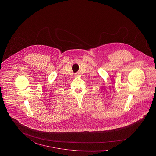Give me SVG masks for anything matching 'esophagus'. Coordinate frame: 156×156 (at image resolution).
<instances>
[{"label":"esophagus","instance_id":"1","mask_svg":"<svg viewBox=\"0 0 156 156\" xmlns=\"http://www.w3.org/2000/svg\"><path fill=\"white\" fill-rule=\"evenodd\" d=\"M79 76V73H77L75 74V76H74L76 77H77V76Z\"/></svg>","mask_w":156,"mask_h":156}]
</instances>
